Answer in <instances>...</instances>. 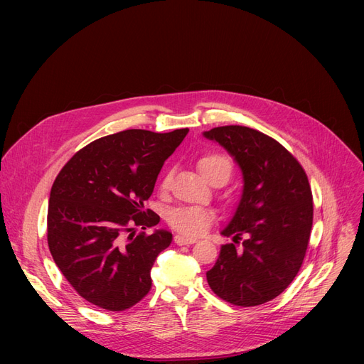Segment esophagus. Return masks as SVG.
I'll return each mask as SVG.
<instances>
[{"mask_svg":"<svg viewBox=\"0 0 364 364\" xmlns=\"http://www.w3.org/2000/svg\"><path fill=\"white\" fill-rule=\"evenodd\" d=\"M174 242L177 245L183 246V245H192V243H195L196 239H190V237H186V236H181V235H176L174 236Z\"/></svg>","mask_w":364,"mask_h":364,"instance_id":"esophagus-1","label":"esophagus"}]
</instances>
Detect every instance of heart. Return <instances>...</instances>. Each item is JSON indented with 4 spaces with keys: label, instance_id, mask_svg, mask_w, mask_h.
Instances as JSON below:
<instances>
[{
    "label": "heart",
    "instance_id": "heart-1",
    "mask_svg": "<svg viewBox=\"0 0 364 364\" xmlns=\"http://www.w3.org/2000/svg\"><path fill=\"white\" fill-rule=\"evenodd\" d=\"M198 168L200 174L209 181L214 176L224 174L227 178L230 177L232 172V161L228 156L221 155V153H206L199 162ZM169 184V176L166 174L161 183L162 188H166ZM169 225L177 230L178 233L190 237H196L203 235L209 225L214 221L213 211H209L202 206H178L171 209L166 215Z\"/></svg>",
    "mask_w": 364,
    "mask_h": 364
}]
</instances>
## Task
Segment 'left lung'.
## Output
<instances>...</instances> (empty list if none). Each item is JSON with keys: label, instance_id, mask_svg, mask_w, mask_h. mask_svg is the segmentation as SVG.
<instances>
[{"label": "left lung", "instance_id": "left-lung-1", "mask_svg": "<svg viewBox=\"0 0 364 364\" xmlns=\"http://www.w3.org/2000/svg\"><path fill=\"white\" fill-rule=\"evenodd\" d=\"M203 136L230 153L243 176L240 202L221 235L235 242L247 236L242 252L221 246L206 280L221 299L255 307L279 296L301 269L313 225L310 183L291 153L257 129L225 125Z\"/></svg>", "mask_w": 364, "mask_h": 364}]
</instances>
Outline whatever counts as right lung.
Returning <instances> with one entry per match:
<instances>
[{
	"label": "right lung",
	"instance_id": "obj_1",
	"mask_svg": "<svg viewBox=\"0 0 364 364\" xmlns=\"http://www.w3.org/2000/svg\"><path fill=\"white\" fill-rule=\"evenodd\" d=\"M125 129L94 140L62 168L48 202L47 240L55 265L85 301L124 311L151 288L150 270L172 242L166 230L139 235L159 215L144 211L164 162L187 136Z\"/></svg>",
	"mask_w": 364,
	"mask_h": 364
}]
</instances>
